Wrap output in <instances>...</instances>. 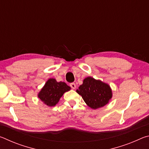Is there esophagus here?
<instances>
[{
    "label": "esophagus",
    "mask_w": 149,
    "mask_h": 149,
    "mask_svg": "<svg viewBox=\"0 0 149 149\" xmlns=\"http://www.w3.org/2000/svg\"><path fill=\"white\" fill-rule=\"evenodd\" d=\"M70 87H72V89H75V88H76V85L74 84V83H72L71 84H70Z\"/></svg>",
    "instance_id": "34e87169"
}]
</instances>
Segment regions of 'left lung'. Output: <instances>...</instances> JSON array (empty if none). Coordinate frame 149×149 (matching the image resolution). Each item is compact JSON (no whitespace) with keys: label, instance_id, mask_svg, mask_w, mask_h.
I'll list each match as a JSON object with an SVG mask.
<instances>
[{"label":"left lung","instance_id":"1","mask_svg":"<svg viewBox=\"0 0 149 149\" xmlns=\"http://www.w3.org/2000/svg\"><path fill=\"white\" fill-rule=\"evenodd\" d=\"M76 92L81 96L87 105L94 110L104 107L112 97L109 85L90 76L85 78Z\"/></svg>","mask_w":149,"mask_h":149}]
</instances>
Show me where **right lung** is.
Wrapping results in <instances>:
<instances>
[{
    "label": "right lung",
    "instance_id": "right-lung-1",
    "mask_svg": "<svg viewBox=\"0 0 149 149\" xmlns=\"http://www.w3.org/2000/svg\"><path fill=\"white\" fill-rule=\"evenodd\" d=\"M70 89L71 87L65 83L58 82L54 78H50L39 92L37 97L48 107H54L58 103L64 93Z\"/></svg>",
    "mask_w": 149,
    "mask_h": 149
}]
</instances>
